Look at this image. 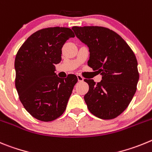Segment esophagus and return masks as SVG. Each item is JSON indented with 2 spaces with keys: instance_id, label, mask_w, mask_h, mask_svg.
<instances>
[{
  "instance_id": "esophagus-1",
  "label": "esophagus",
  "mask_w": 152,
  "mask_h": 152,
  "mask_svg": "<svg viewBox=\"0 0 152 152\" xmlns=\"http://www.w3.org/2000/svg\"><path fill=\"white\" fill-rule=\"evenodd\" d=\"M77 79H78V81L79 82H83V80H84V79H83V76H80V75H77Z\"/></svg>"
}]
</instances>
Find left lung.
Segmentation results:
<instances>
[{"mask_svg": "<svg viewBox=\"0 0 152 152\" xmlns=\"http://www.w3.org/2000/svg\"><path fill=\"white\" fill-rule=\"evenodd\" d=\"M72 29L89 49L88 65L102 76L98 83L85 79L89 86L84 96L88 110L98 118H115L126 110L136 93L139 79L136 56L126 42L109 28L73 26Z\"/></svg>", "mask_w": 152, "mask_h": 152, "instance_id": "8db88e82", "label": "left lung"}]
</instances>
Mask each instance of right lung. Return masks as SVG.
<instances>
[{
	"instance_id": "1",
	"label": "right lung",
	"mask_w": 152,
	"mask_h": 152,
	"mask_svg": "<svg viewBox=\"0 0 152 152\" xmlns=\"http://www.w3.org/2000/svg\"><path fill=\"white\" fill-rule=\"evenodd\" d=\"M74 37L69 28H43L30 35L16 54V91L26 110L37 120L52 121L66 110L77 77L69 74L62 79L54 71L63 45Z\"/></svg>"
}]
</instances>
